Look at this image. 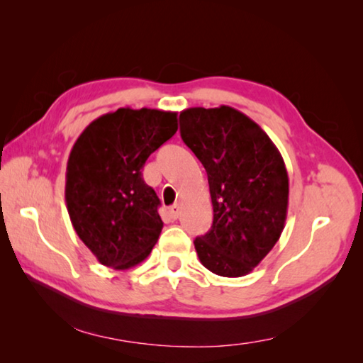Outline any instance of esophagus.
Segmentation results:
<instances>
[{
    "mask_svg": "<svg viewBox=\"0 0 363 363\" xmlns=\"http://www.w3.org/2000/svg\"><path fill=\"white\" fill-rule=\"evenodd\" d=\"M169 216L171 219H177L181 216V206L179 205H173L169 208Z\"/></svg>",
    "mask_w": 363,
    "mask_h": 363,
    "instance_id": "esophagus-1",
    "label": "esophagus"
}]
</instances>
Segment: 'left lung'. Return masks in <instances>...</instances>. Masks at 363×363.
<instances>
[{"label": "left lung", "instance_id": "1", "mask_svg": "<svg viewBox=\"0 0 363 363\" xmlns=\"http://www.w3.org/2000/svg\"><path fill=\"white\" fill-rule=\"evenodd\" d=\"M181 138L208 174L213 225L195 238L200 262L220 277L250 274L284 232L288 173L262 128L237 108L192 107L179 115Z\"/></svg>", "mask_w": 363, "mask_h": 363}]
</instances>
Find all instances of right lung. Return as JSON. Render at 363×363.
<instances>
[{
    "label": "right lung",
    "instance_id": "right-lung-1",
    "mask_svg": "<svg viewBox=\"0 0 363 363\" xmlns=\"http://www.w3.org/2000/svg\"><path fill=\"white\" fill-rule=\"evenodd\" d=\"M176 131V112L125 107L91 121L73 144L67 211L79 240L104 266L134 267L155 247L163 220L143 168Z\"/></svg>",
    "mask_w": 363,
    "mask_h": 363
}]
</instances>
